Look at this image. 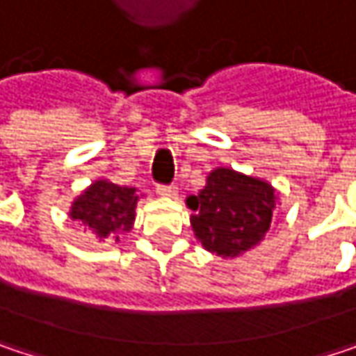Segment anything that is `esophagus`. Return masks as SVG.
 I'll return each instance as SVG.
<instances>
[{"label": "esophagus", "instance_id": "1", "mask_svg": "<svg viewBox=\"0 0 356 356\" xmlns=\"http://www.w3.org/2000/svg\"><path fill=\"white\" fill-rule=\"evenodd\" d=\"M156 191H159V195H163V197H177L179 193L177 185H159Z\"/></svg>", "mask_w": 356, "mask_h": 356}]
</instances>
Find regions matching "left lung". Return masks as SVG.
<instances>
[{
  "instance_id": "1",
  "label": "left lung",
  "mask_w": 356,
  "mask_h": 356,
  "mask_svg": "<svg viewBox=\"0 0 356 356\" xmlns=\"http://www.w3.org/2000/svg\"><path fill=\"white\" fill-rule=\"evenodd\" d=\"M276 202L278 191L268 181L218 167L197 195L187 197L193 235L204 249L237 257L264 241Z\"/></svg>"
}]
</instances>
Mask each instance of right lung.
Wrapping results in <instances>:
<instances>
[{
    "instance_id": "obj_1",
    "label": "right lung",
    "mask_w": 356,
    "mask_h": 356,
    "mask_svg": "<svg viewBox=\"0 0 356 356\" xmlns=\"http://www.w3.org/2000/svg\"><path fill=\"white\" fill-rule=\"evenodd\" d=\"M140 193L136 187L117 185L108 179H97L88 185L70 208V218L92 231L99 239L119 241V235L129 233L136 220Z\"/></svg>"
}]
</instances>
